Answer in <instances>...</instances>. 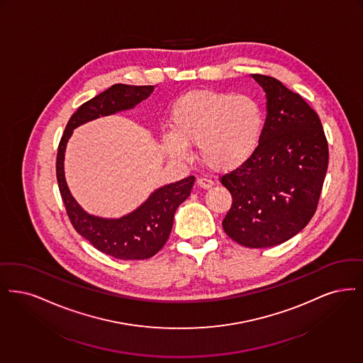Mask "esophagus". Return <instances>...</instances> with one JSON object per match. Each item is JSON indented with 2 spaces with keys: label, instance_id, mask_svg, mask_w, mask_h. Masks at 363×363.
<instances>
[{
  "label": "esophagus",
  "instance_id": "esophagus-1",
  "mask_svg": "<svg viewBox=\"0 0 363 363\" xmlns=\"http://www.w3.org/2000/svg\"><path fill=\"white\" fill-rule=\"evenodd\" d=\"M196 183H198V186L201 187V189H210V187H213V180L211 179H207V177H199L198 180H196Z\"/></svg>",
  "mask_w": 363,
  "mask_h": 363
}]
</instances>
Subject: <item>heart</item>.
Here are the masks:
<instances>
[{
	"instance_id": "heart-1",
	"label": "heart",
	"mask_w": 363,
	"mask_h": 363,
	"mask_svg": "<svg viewBox=\"0 0 363 363\" xmlns=\"http://www.w3.org/2000/svg\"><path fill=\"white\" fill-rule=\"evenodd\" d=\"M172 133L161 142L172 157H189L187 143H196L199 157L214 171H232L257 152L264 131V113L251 95L194 91L174 103Z\"/></svg>"
}]
</instances>
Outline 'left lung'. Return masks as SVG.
<instances>
[{"mask_svg": "<svg viewBox=\"0 0 363 363\" xmlns=\"http://www.w3.org/2000/svg\"><path fill=\"white\" fill-rule=\"evenodd\" d=\"M251 77L266 92L264 131L253 157L221 177L233 198L222 226L240 245L267 248L312 220L328 168V143L318 115L298 94L274 77Z\"/></svg>", "mask_w": 363, "mask_h": 363, "instance_id": "obj_1", "label": "left lung"}]
</instances>
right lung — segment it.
I'll return each instance as SVG.
<instances>
[{
  "label": "right lung",
  "instance_id": "add662e5",
  "mask_svg": "<svg viewBox=\"0 0 363 363\" xmlns=\"http://www.w3.org/2000/svg\"><path fill=\"white\" fill-rule=\"evenodd\" d=\"M153 91V85L115 84L84 103L69 119L57 155V180L72 225L96 250L122 260L149 259L164 247L172 230L176 208L189 198L195 177L189 176L160 187L121 218H103L88 214L70 194L63 169L65 150L74 128L100 116L133 110Z\"/></svg>",
  "mask_w": 363,
  "mask_h": 363
}]
</instances>
